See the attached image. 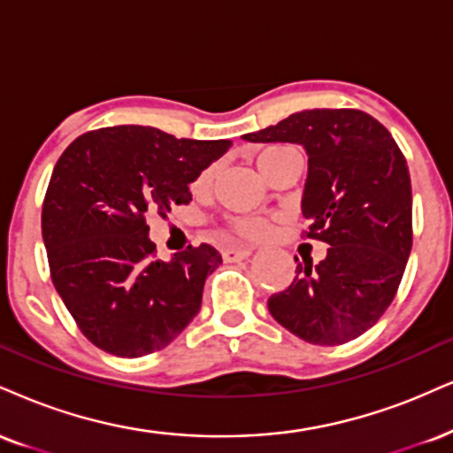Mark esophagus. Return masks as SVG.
I'll list each match as a JSON object with an SVG mask.
<instances>
[{"label":"esophagus","mask_w":453,"mask_h":453,"mask_svg":"<svg viewBox=\"0 0 453 453\" xmlns=\"http://www.w3.org/2000/svg\"><path fill=\"white\" fill-rule=\"evenodd\" d=\"M250 253H253V249H250V247H241V249L232 247V249L223 250V259H226L227 264H236V261L247 259Z\"/></svg>","instance_id":"34e87169"}]
</instances>
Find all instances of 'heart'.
Returning a JSON list of instances; mask_svg holds the SVG:
<instances>
[{
	"mask_svg": "<svg viewBox=\"0 0 453 453\" xmlns=\"http://www.w3.org/2000/svg\"><path fill=\"white\" fill-rule=\"evenodd\" d=\"M279 150H282V147H268V150L261 151V154L257 156V168L264 165L265 157L272 156L274 151H279ZM211 181H212V168L200 173V177L194 181V192H198V194L206 192ZM232 230L236 234H241V236H244V238H250V241H257V238H264L265 234L270 232V226L264 219H255V217H241V219L232 221Z\"/></svg>",
	"mask_w": 453,
	"mask_h": 453,
	"instance_id": "obj_1",
	"label": "heart"
}]
</instances>
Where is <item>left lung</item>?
<instances>
[{"label": "left lung", "mask_w": 453, "mask_h": 453, "mask_svg": "<svg viewBox=\"0 0 453 453\" xmlns=\"http://www.w3.org/2000/svg\"><path fill=\"white\" fill-rule=\"evenodd\" d=\"M242 139L306 150V234L329 244L320 264H297L291 287L268 299L270 314L310 344L363 335L395 299L411 253V179L399 145L358 109H303Z\"/></svg>", "instance_id": "8db88e82"}]
</instances>
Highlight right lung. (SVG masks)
<instances>
[{
	"instance_id": "right-lung-1",
	"label": "right lung",
	"mask_w": 453,
	"mask_h": 453,
	"mask_svg": "<svg viewBox=\"0 0 453 453\" xmlns=\"http://www.w3.org/2000/svg\"><path fill=\"white\" fill-rule=\"evenodd\" d=\"M230 147L127 124L81 134L58 157L42 236L58 296L101 350L124 358L162 350L200 312L221 255L200 244L156 259L145 215L188 204L189 183Z\"/></svg>"
}]
</instances>
